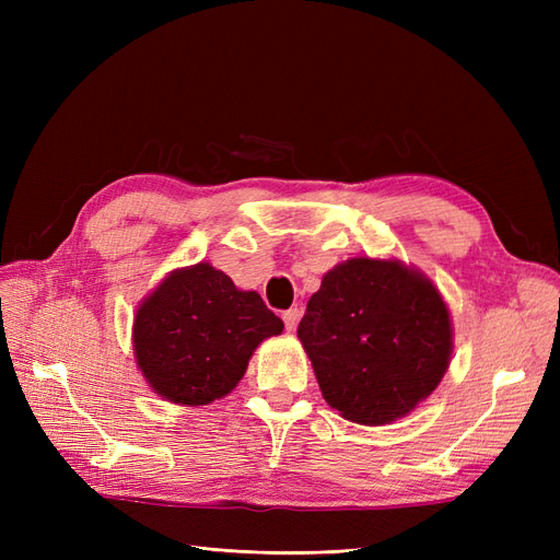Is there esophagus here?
<instances>
[{"mask_svg": "<svg viewBox=\"0 0 560 560\" xmlns=\"http://www.w3.org/2000/svg\"><path fill=\"white\" fill-rule=\"evenodd\" d=\"M299 317H301V311L299 308H290L282 313V319H284V329L287 331H294L296 325H299Z\"/></svg>", "mask_w": 560, "mask_h": 560, "instance_id": "obj_1", "label": "esophagus"}]
</instances>
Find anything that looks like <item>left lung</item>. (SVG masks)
I'll list each match as a JSON object with an SVG mask.
<instances>
[{
    "instance_id": "8db88e82",
    "label": "left lung",
    "mask_w": 560,
    "mask_h": 560,
    "mask_svg": "<svg viewBox=\"0 0 560 560\" xmlns=\"http://www.w3.org/2000/svg\"><path fill=\"white\" fill-rule=\"evenodd\" d=\"M322 397L343 418L385 425L444 378L453 331L434 284L399 261L350 259L322 278L296 329Z\"/></svg>"
}]
</instances>
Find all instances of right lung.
<instances>
[{
  "instance_id": "right-lung-1",
  "label": "right lung",
  "mask_w": 560,
  "mask_h": 560,
  "mask_svg": "<svg viewBox=\"0 0 560 560\" xmlns=\"http://www.w3.org/2000/svg\"><path fill=\"white\" fill-rule=\"evenodd\" d=\"M282 319L257 292L235 290L210 264L175 270L135 315V358L156 395L202 406L222 399L243 378L264 338Z\"/></svg>"
}]
</instances>
